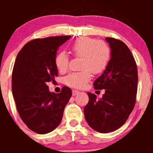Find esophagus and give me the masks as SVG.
<instances>
[{
    "mask_svg": "<svg viewBox=\"0 0 153 153\" xmlns=\"http://www.w3.org/2000/svg\"><path fill=\"white\" fill-rule=\"evenodd\" d=\"M79 93V91H78V90H73L72 91V93H73V96H76L77 95L78 93Z\"/></svg>",
    "mask_w": 153,
    "mask_h": 153,
    "instance_id": "34e87169",
    "label": "esophagus"
}]
</instances>
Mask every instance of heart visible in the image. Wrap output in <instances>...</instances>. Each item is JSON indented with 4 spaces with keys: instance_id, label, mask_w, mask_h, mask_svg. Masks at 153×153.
Listing matches in <instances>:
<instances>
[{
    "instance_id": "heart-1",
    "label": "heart",
    "mask_w": 153,
    "mask_h": 153,
    "mask_svg": "<svg viewBox=\"0 0 153 153\" xmlns=\"http://www.w3.org/2000/svg\"><path fill=\"white\" fill-rule=\"evenodd\" d=\"M70 51L76 56H81L79 72L71 73L64 79L65 84L73 88H84L90 82L92 73L100 74L105 70L110 60V49L106 42L90 37H82L70 47ZM55 65L60 73L66 72L69 67V56L60 52L55 57Z\"/></svg>"
}]
</instances>
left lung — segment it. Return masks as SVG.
<instances>
[{"mask_svg":"<svg viewBox=\"0 0 153 153\" xmlns=\"http://www.w3.org/2000/svg\"><path fill=\"white\" fill-rule=\"evenodd\" d=\"M111 49L107 67L93 86L105 90L97 100L94 93H87L89 102L84 107L86 122L92 129L102 133L113 132L127 120L136 103L138 71L130 50L123 42L106 37Z\"/></svg>","mask_w":153,"mask_h":153,"instance_id":"1","label":"left lung"}]
</instances>
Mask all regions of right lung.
I'll return each instance as SVG.
<instances>
[{
  "instance_id": "add662e5",
  "label": "right lung",
  "mask_w": 153,
  "mask_h": 153,
  "mask_svg": "<svg viewBox=\"0 0 153 153\" xmlns=\"http://www.w3.org/2000/svg\"><path fill=\"white\" fill-rule=\"evenodd\" d=\"M70 38L59 36L34 39L23 47L12 72V93L23 122L30 130L46 134L60 125L63 110L72 96L69 87L51 93L47 83L58 71L55 57L58 47Z\"/></svg>"
}]
</instances>
